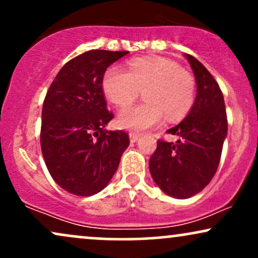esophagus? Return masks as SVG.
Instances as JSON below:
<instances>
[{"mask_svg": "<svg viewBox=\"0 0 258 258\" xmlns=\"http://www.w3.org/2000/svg\"><path fill=\"white\" fill-rule=\"evenodd\" d=\"M139 137H141V136H139L138 133H130V141H131V143H136L139 139Z\"/></svg>", "mask_w": 258, "mask_h": 258, "instance_id": "34e87169", "label": "esophagus"}]
</instances>
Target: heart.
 I'll return each instance as SVG.
<instances>
[{"label": "heart", "mask_w": 258, "mask_h": 258, "mask_svg": "<svg viewBox=\"0 0 258 258\" xmlns=\"http://www.w3.org/2000/svg\"><path fill=\"white\" fill-rule=\"evenodd\" d=\"M102 88L106 98L119 108L131 104L143 90L146 100L122 110L117 117L121 128L136 132L158 125L165 116L168 121L183 119L195 98L193 76L161 57L133 59L127 72L111 65L103 75Z\"/></svg>", "instance_id": "1"}]
</instances>
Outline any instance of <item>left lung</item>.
Segmentation results:
<instances>
[{"label":"left lung","mask_w":258,"mask_h":258,"mask_svg":"<svg viewBox=\"0 0 258 258\" xmlns=\"http://www.w3.org/2000/svg\"><path fill=\"white\" fill-rule=\"evenodd\" d=\"M195 76L197 97L190 111L167 133L173 142L158 141L149 160L154 182L177 199H186L203 190L214 178L221 160L228 121L222 91L214 76L193 55L185 54Z\"/></svg>","instance_id":"8db88e82"}]
</instances>
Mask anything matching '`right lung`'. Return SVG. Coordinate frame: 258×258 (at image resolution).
Returning a JSON list of instances; mask_svg holds the SVG:
<instances>
[{
	"label": "right lung",
	"mask_w": 258,
	"mask_h": 258,
	"mask_svg": "<svg viewBox=\"0 0 258 258\" xmlns=\"http://www.w3.org/2000/svg\"><path fill=\"white\" fill-rule=\"evenodd\" d=\"M128 52L92 49L59 70L42 106L41 149L54 182L79 197L108 185L128 147V135L106 131L114 115L102 88L105 70Z\"/></svg>",
	"instance_id": "right-lung-1"
}]
</instances>
